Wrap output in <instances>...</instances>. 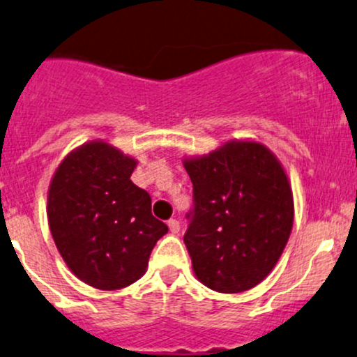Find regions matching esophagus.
Here are the masks:
<instances>
[{
    "label": "esophagus",
    "instance_id": "obj_1",
    "mask_svg": "<svg viewBox=\"0 0 357 357\" xmlns=\"http://www.w3.org/2000/svg\"><path fill=\"white\" fill-rule=\"evenodd\" d=\"M168 228H170V231L174 233V235H177V233L180 231V223L177 220H170L168 221Z\"/></svg>",
    "mask_w": 357,
    "mask_h": 357
}]
</instances>
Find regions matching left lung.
I'll return each mask as SVG.
<instances>
[{
	"label": "left lung",
	"mask_w": 357,
	"mask_h": 357,
	"mask_svg": "<svg viewBox=\"0 0 357 357\" xmlns=\"http://www.w3.org/2000/svg\"><path fill=\"white\" fill-rule=\"evenodd\" d=\"M192 209L183 241L199 281L241 293L274 269L293 228V194L281 163L266 146L233 141L187 160Z\"/></svg>",
	"instance_id": "8db88e82"
}]
</instances>
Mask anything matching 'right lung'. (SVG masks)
I'll list each match as a JSON object with an SVG mask.
<instances>
[{
	"instance_id": "obj_1",
	"label": "right lung",
	"mask_w": 357,
	"mask_h": 357,
	"mask_svg": "<svg viewBox=\"0 0 357 357\" xmlns=\"http://www.w3.org/2000/svg\"><path fill=\"white\" fill-rule=\"evenodd\" d=\"M136 162L102 141L68 155L47 199L52 238L68 267L86 284L121 289L144 274L168 226L151 214V197L134 185Z\"/></svg>"
}]
</instances>
